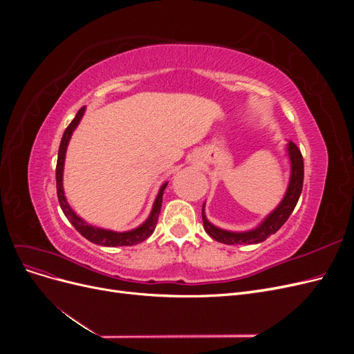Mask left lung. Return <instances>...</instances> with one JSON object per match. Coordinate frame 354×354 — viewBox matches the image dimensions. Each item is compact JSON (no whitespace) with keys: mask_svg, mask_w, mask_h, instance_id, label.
Instances as JSON below:
<instances>
[{"mask_svg":"<svg viewBox=\"0 0 354 354\" xmlns=\"http://www.w3.org/2000/svg\"><path fill=\"white\" fill-rule=\"evenodd\" d=\"M288 153H289V159H291V178H289V186L286 190V195L282 199V202L279 203V207H277L257 229L250 230V232H239V233L221 230L216 226H212V224L207 220L205 214H203V207H202L203 229H205V232L212 239H216L217 242L226 243V245L260 243L283 226L285 221L292 214L297 202L299 199V195H301L303 181H304L303 155H301V152H299V149L297 147L295 143L289 142Z\"/></svg>","mask_w":354,"mask_h":354,"instance_id":"left-lung-1","label":"left lung"}]
</instances>
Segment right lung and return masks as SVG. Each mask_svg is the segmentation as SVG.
Masks as SVG:
<instances>
[{
    "instance_id": "obj_1",
    "label": "right lung",
    "mask_w": 354,
    "mask_h": 354,
    "mask_svg": "<svg viewBox=\"0 0 354 354\" xmlns=\"http://www.w3.org/2000/svg\"><path fill=\"white\" fill-rule=\"evenodd\" d=\"M84 111H85V108H81L78 111V113L75 115L72 122L68 125L65 133H63L62 142L59 146V156H57V165H56V186H57V198H59L60 208L63 212H65L66 218L72 223V226L77 229L85 239H88L93 243L103 245V246H131V245L140 243L151 236L156 227L160 207H162V195H164V190L168 183H164L162 187L159 189V194L156 196V201L153 203V208H152V212H151V216H149V218L142 224L140 227H137L130 232H124V233H118V232L104 230V229L90 226V224L85 223L82 218H80L77 214L71 209L69 203L66 202L65 194H63V185H62L63 164H65V153H66L69 138H71L75 128H77V125L80 124L81 118L84 115Z\"/></svg>"
}]
</instances>
